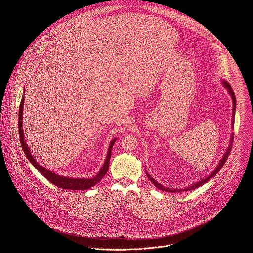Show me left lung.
Here are the masks:
<instances>
[{
  "instance_id": "8db88e82",
  "label": "left lung",
  "mask_w": 253,
  "mask_h": 253,
  "mask_svg": "<svg viewBox=\"0 0 253 253\" xmlns=\"http://www.w3.org/2000/svg\"><path fill=\"white\" fill-rule=\"evenodd\" d=\"M223 86L228 90V92H229V94H230V96H231V98H232V101H233V117H232V125L234 124V116H235V107H236V98H235V95H234V92H233V90L231 89V86L229 85V83H227L226 81H223ZM232 141H233V134L231 135V139H230V145L228 146V148H227V150H226V152H225V154H224V156L222 157V159L220 160V162H219V164L217 165V167L215 168V170L210 174V175H208L207 177H205L204 179H201L200 181H198V182H196V183H194V184H192L191 186H188V187H186V188H184V189H171V188H167V187H165V186H162L161 184H159L156 180H154L148 173H147V171H146V175H147V177L149 178V180L150 181L158 188V189H160V190H163V191H166V192H183V191H188V190H192V189H195V188H197V187H200L201 185H203L204 183H206L209 179H211L213 176H215L216 174H217L219 171H220V169L223 167V165H224V163H225V161H226V159L228 158V155H229V153H230V151H231V148H232Z\"/></svg>"
}]
</instances>
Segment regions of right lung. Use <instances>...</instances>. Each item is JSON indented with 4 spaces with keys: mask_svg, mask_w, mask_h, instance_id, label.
<instances>
[{
    "mask_svg": "<svg viewBox=\"0 0 253 253\" xmlns=\"http://www.w3.org/2000/svg\"><path fill=\"white\" fill-rule=\"evenodd\" d=\"M23 107H24V96L22 97L20 109H19V122H18L19 123V137H20V142H21V146L23 148V151L26 154L28 160L32 163V165L36 169H37L44 177H46L50 182H52L54 185H56L57 187H60V188L71 189V190H86V189H89V188L93 187L94 185H96L100 181V180L105 176V174L108 171V168H109V162H110V158H111V149L117 139H113L111 141L110 146H109V148H108V153H107L105 163H104L103 167L101 168V170L99 171V173L95 177H93L91 179H89V178L81 179V178H69V177H64V176L58 175L55 172H52V171L44 168L43 166H41L37 161L34 159L30 150L28 149V146H27V144L24 139V132H23Z\"/></svg>",
    "mask_w": 253,
    "mask_h": 253,
    "instance_id": "obj_1",
    "label": "right lung"
}]
</instances>
